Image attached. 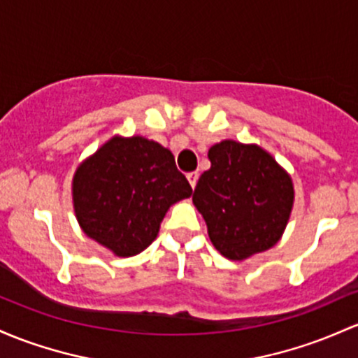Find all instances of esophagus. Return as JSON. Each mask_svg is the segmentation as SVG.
I'll use <instances>...</instances> for the list:
<instances>
[{"label": "esophagus", "mask_w": 358, "mask_h": 358, "mask_svg": "<svg viewBox=\"0 0 358 358\" xmlns=\"http://www.w3.org/2000/svg\"><path fill=\"white\" fill-rule=\"evenodd\" d=\"M187 178H188V182H190V185H192V188H194L195 185H197V180H199V173L197 171H190L187 175Z\"/></svg>", "instance_id": "34e87169"}]
</instances>
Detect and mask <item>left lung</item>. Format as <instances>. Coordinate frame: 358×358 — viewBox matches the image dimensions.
Wrapping results in <instances>:
<instances>
[{
	"mask_svg": "<svg viewBox=\"0 0 358 358\" xmlns=\"http://www.w3.org/2000/svg\"><path fill=\"white\" fill-rule=\"evenodd\" d=\"M209 159L192 200L206 219L212 245L229 260L272 248L292 210L290 176L255 144L222 141L209 149Z\"/></svg>",
	"mask_w": 358,
	"mask_h": 358,
	"instance_id": "8db88e82",
	"label": "left lung"
}]
</instances>
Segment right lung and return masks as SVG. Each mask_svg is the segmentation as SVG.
<instances>
[{"label":"right lung","mask_w":358,"mask_h":358,"mask_svg":"<svg viewBox=\"0 0 358 358\" xmlns=\"http://www.w3.org/2000/svg\"><path fill=\"white\" fill-rule=\"evenodd\" d=\"M190 195V183L170 149L139 136L110 139L73 180L78 222L117 257L146 250L171 203Z\"/></svg>","instance_id":"obj_1"}]
</instances>
